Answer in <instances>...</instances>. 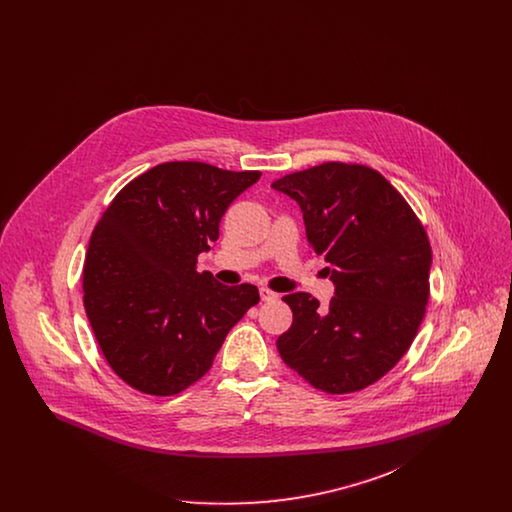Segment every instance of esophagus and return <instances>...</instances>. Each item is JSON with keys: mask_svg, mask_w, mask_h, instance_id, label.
Returning <instances> with one entry per match:
<instances>
[{"mask_svg": "<svg viewBox=\"0 0 512 512\" xmlns=\"http://www.w3.org/2000/svg\"><path fill=\"white\" fill-rule=\"evenodd\" d=\"M259 293H261V299H263V301H274V299H278V293H274L272 290H268V288H261Z\"/></svg>", "mask_w": 512, "mask_h": 512, "instance_id": "esophagus-1", "label": "esophagus"}]
</instances>
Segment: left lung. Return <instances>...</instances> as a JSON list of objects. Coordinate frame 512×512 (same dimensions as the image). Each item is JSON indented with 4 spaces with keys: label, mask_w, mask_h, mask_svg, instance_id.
Masks as SVG:
<instances>
[{
    "label": "left lung",
    "mask_w": 512,
    "mask_h": 512,
    "mask_svg": "<svg viewBox=\"0 0 512 512\" xmlns=\"http://www.w3.org/2000/svg\"><path fill=\"white\" fill-rule=\"evenodd\" d=\"M272 188L297 201L334 297L282 299L292 328L276 347L284 363L326 393L359 391L388 374L411 347L430 297L432 247L413 209L365 165L322 163Z\"/></svg>",
    "instance_id": "obj_1"
}]
</instances>
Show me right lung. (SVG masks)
Masks as SVG:
<instances>
[{"label": "right lung", "instance_id": "add662e5", "mask_svg": "<svg viewBox=\"0 0 512 512\" xmlns=\"http://www.w3.org/2000/svg\"><path fill=\"white\" fill-rule=\"evenodd\" d=\"M261 178L197 161L163 163L126 184L99 219L84 263V309L115 374L174 395L213 365L230 328L259 303L251 284L197 272L228 205Z\"/></svg>", "mask_w": 512, "mask_h": 512}]
</instances>
